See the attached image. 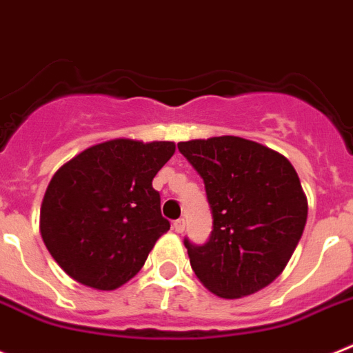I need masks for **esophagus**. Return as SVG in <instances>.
I'll list each match as a JSON object with an SVG mask.
<instances>
[{
	"mask_svg": "<svg viewBox=\"0 0 353 353\" xmlns=\"http://www.w3.org/2000/svg\"><path fill=\"white\" fill-rule=\"evenodd\" d=\"M174 231L176 232H185V228H186V222H185V219H179V220H176V222H174Z\"/></svg>",
	"mask_w": 353,
	"mask_h": 353,
	"instance_id": "obj_1",
	"label": "esophagus"
}]
</instances>
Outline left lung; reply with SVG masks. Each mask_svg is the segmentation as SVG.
Here are the masks:
<instances>
[{"instance_id":"1","label":"left lung","mask_w":353,"mask_h":353,"mask_svg":"<svg viewBox=\"0 0 353 353\" xmlns=\"http://www.w3.org/2000/svg\"><path fill=\"white\" fill-rule=\"evenodd\" d=\"M201 174L213 213L210 241L185 240L192 270L220 299H241L283 274L307 220L299 174L286 156L240 137L179 142Z\"/></svg>"}]
</instances>
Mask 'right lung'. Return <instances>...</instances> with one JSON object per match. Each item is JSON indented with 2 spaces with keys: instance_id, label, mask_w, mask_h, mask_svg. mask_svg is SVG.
I'll return each mask as SVG.
<instances>
[{
  "instance_id": "1",
  "label": "right lung",
  "mask_w": 353,
  "mask_h": 353,
  "mask_svg": "<svg viewBox=\"0 0 353 353\" xmlns=\"http://www.w3.org/2000/svg\"><path fill=\"white\" fill-rule=\"evenodd\" d=\"M174 142L113 139L58 168L41 206V236L69 277L101 291L139 274L170 222L152 188Z\"/></svg>"
}]
</instances>
